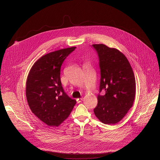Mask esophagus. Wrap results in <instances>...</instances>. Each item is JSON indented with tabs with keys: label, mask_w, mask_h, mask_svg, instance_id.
<instances>
[{
	"label": "esophagus",
	"mask_w": 160,
	"mask_h": 160,
	"mask_svg": "<svg viewBox=\"0 0 160 160\" xmlns=\"http://www.w3.org/2000/svg\"><path fill=\"white\" fill-rule=\"evenodd\" d=\"M82 100H83V98H78V99H77V103H80L82 102Z\"/></svg>",
	"instance_id": "obj_1"
}]
</instances>
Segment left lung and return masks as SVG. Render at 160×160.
<instances>
[{
    "instance_id": "8db88e82",
    "label": "left lung",
    "mask_w": 160,
    "mask_h": 160,
    "mask_svg": "<svg viewBox=\"0 0 160 160\" xmlns=\"http://www.w3.org/2000/svg\"><path fill=\"white\" fill-rule=\"evenodd\" d=\"M98 52L101 69L98 103L94 112L104 124H115L123 118L133 106L135 96V79L126 56L119 50L104 44H93Z\"/></svg>"
}]
</instances>
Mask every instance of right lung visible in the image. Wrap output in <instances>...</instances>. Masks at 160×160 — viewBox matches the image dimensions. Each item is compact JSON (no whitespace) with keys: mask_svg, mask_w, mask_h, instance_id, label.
I'll return each instance as SVG.
<instances>
[{"mask_svg":"<svg viewBox=\"0 0 160 160\" xmlns=\"http://www.w3.org/2000/svg\"><path fill=\"white\" fill-rule=\"evenodd\" d=\"M75 49H62L42 56L28 73L26 85L28 106L48 126H59L69 117L77 102L64 92L60 78L63 61Z\"/></svg>","mask_w":160,"mask_h":160,"instance_id":"right-lung-1","label":"right lung"}]
</instances>
